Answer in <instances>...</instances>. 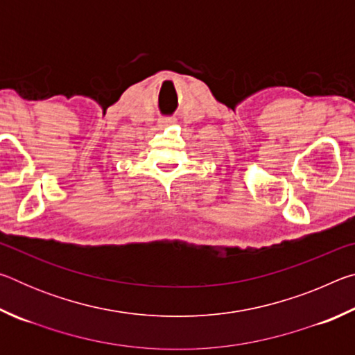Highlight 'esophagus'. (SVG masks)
<instances>
[{"mask_svg":"<svg viewBox=\"0 0 355 355\" xmlns=\"http://www.w3.org/2000/svg\"><path fill=\"white\" fill-rule=\"evenodd\" d=\"M173 123H175V119H172V117H167V119L161 120V125H173Z\"/></svg>","mask_w":355,"mask_h":355,"instance_id":"1","label":"esophagus"}]
</instances>
